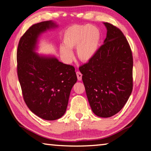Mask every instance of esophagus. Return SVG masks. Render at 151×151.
Listing matches in <instances>:
<instances>
[{"label":"esophagus","mask_w":151,"mask_h":151,"mask_svg":"<svg viewBox=\"0 0 151 151\" xmlns=\"http://www.w3.org/2000/svg\"><path fill=\"white\" fill-rule=\"evenodd\" d=\"M76 76H77V78L78 81H81L82 80V76H83V75L81 73V72H79V71H77L76 72Z\"/></svg>","instance_id":"obj_1"}]
</instances>
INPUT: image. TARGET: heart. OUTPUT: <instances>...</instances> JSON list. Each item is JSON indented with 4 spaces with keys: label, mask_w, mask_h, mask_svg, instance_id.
<instances>
[{
    "label": "heart",
    "mask_w": 151,
    "mask_h": 151,
    "mask_svg": "<svg viewBox=\"0 0 151 151\" xmlns=\"http://www.w3.org/2000/svg\"><path fill=\"white\" fill-rule=\"evenodd\" d=\"M101 40V33L96 27L90 25H73L63 35V43L60 53L66 60L73 58L70 50L77 48V56L84 62L88 61L95 55Z\"/></svg>",
    "instance_id": "heart-1"
}]
</instances>
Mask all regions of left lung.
Returning a JSON list of instances; mask_svg holds the SVG:
<instances>
[{"label":"left lung","instance_id":"1","mask_svg":"<svg viewBox=\"0 0 151 151\" xmlns=\"http://www.w3.org/2000/svg\"><path fill=\"white\" fill-rule=\"evenodd\" d=\"M106 37L93 57L79 68L91 109L96 116L114 115L127 103L133 87V57L119 28L104 22Z\"/></svg>","mask_w":151,"mask_h":151}]
</instances>
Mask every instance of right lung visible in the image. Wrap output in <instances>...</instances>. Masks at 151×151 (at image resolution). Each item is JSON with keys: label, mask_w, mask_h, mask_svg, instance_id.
<instances>
[{"label": "right lung", "mask_w": 151, "mask_h": 151, "mask_svg": "<svg viewBox=\"0 0 151 151\" xmlns=\"http://www.w3.org/2000/svg\"><path fill=\"white\" fill-rule=\"evenodd\" d=\"M53 27L51 21L32 25L20 39L17 52V75L25 103L33 113L47 121L64 115L77 81L73 66L35 52L40 33Z\"/></svg>", "instance_id": "right-lung-1"}]
</instances>
